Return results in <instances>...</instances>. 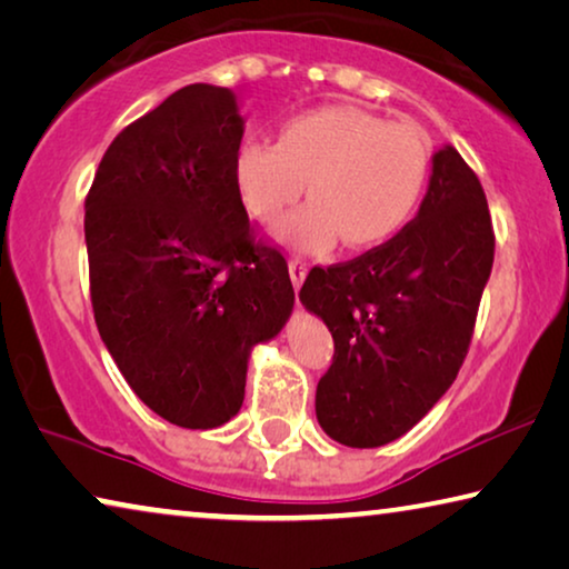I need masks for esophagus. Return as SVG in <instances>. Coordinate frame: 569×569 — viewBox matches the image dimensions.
I'll list each match as a JSON object with an SVG mask.
<instances>
[{
	"instance_id": "1",
	"label": "esophagus",
	"mask_w": 569,
	"mask_h": 569,
	"mask_svg": "<svg viewBox=\"0 0 569 569\" xmlns=\"http://www.w3.org/2000/svg\"><path fill=\"white\" fill-rule=\"evenodd\" d=\"M288 273H291L293 288H296V291H299L301 283H303V278H306V273H309V266H306L301 258H293V260H288Z\"/></svg>"
}]
</instances>
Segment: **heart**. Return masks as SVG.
Segmentation results:
<instances>
[{
    "instance_id": "obj_1",
    "label": "heart",
    "mask_w": 569,
    "mask_h": 569,
    "mask_svg": "<svg viewBox=\"0 0 569 569\" xmlns=\"http://www.w3.org/2000/svg\"><path fill=\"white\" fill-rule=\"evenodd\" d=\"M232 177L260 224H276L309 192L311 202L276 230L283 246L323 252L341 238L362 250L398 236L412 218L428 182V143L415 126L367 108L321 106L283 121L278 141L240 143Z\"/></svg>"
}]
</instances>
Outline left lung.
Here are the masks:
<instances>
[{
	"label": "left lung",
	"instance_id": "1",
	"mask_svg": "<svg viewBox=\"0 0 569 569\" xmlns=\"http://www.w3.org/2000/svg\"><path fill=\"white\" fill-rule=\"evenodd\" d=\"M493 266L483 187L453 147L432 154L428 192L398 236L349 263L311 268L301 303L333 337L317 418L349 448L405 436L453 385Z\"/></svg>",
	"mask_w": 569,
	"mask_h": 569
}]
</instances>
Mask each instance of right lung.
Instances as JSON below:
<instances>
[{
  "mask_svg": "<svg viewBox=\"0 0 569 569\" xmlns=\"http://www.w3.org/2000/svg\"><path fill=\"white\" fill-rule=\"evenodd\" d=\"M242 131L230 88H179L111 141L86 197L103 345L139 400L189 430L236 418L252 347L293 311L286 258L252 238L232 177Z\"/></svg>",
  "mask_w": 569,
  "mask_h": 569,
  "instance_id": "obj_1",
  "label": "right lung"
}]
</instances>
